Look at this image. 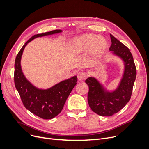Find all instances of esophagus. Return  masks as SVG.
Returning a JSON list of instances; mask_svg holds the SVG:
<instances>
[{
  "instance_id": "esophagus-1",
  "label": "esophagus",
  "mask_w": 149,
  "mask_h": 149,
  "mask_svg": "<svg viewBox=\"0 0 149 149\" xmlns=\"http://www.w3.org/2000/svg\"><path fill=\"white\" fill-rule=\"evenodd\" d=\"M86 78V74L82 71H79L78 73V78L79 81H84Z\"/></svg>"
}]
</instances>
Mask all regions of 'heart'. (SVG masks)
Returning <instances> with one entry per match:
<instances>
[{
  "instance_id": "1",
  "label": "heart",
  "mask_w": 149,
  "mask_h": 149,
  "mask_svg": "<svg viewBox=\"0 0 149 149\" xmlns=\"http://www.w3.org/2000/svg\"><path fill=\"white\" fill-rule=\"evenodd\" d=\"M107 46V40L103 36L84 33L70 40L67 47L71 55H77L86 51L89 57L97 59L104 54Z\"/></svg>"
}]
</instances>
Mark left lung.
Instances as JSON below:
<instances>
[{
    "mask_svg": "<svg viewBox=\"0 0 149 149\" xmlns=\"http://www.w3.org/2000/svg\"><path fill=\"white\" fill-rule=\"evenodd\" d=\"M112 55L119 57L124 63V70L116 89L107 90L96 78L90 76L85 82L89 86L88 101L91 110L102 116H111L119 112L130 99L135 80L136 68L129 48L110 34Z\"/></svg>",
    "mask_w": 149,
    "mask_h": 149,
    "instance_id": "left-lung-1",
    "label": "left lung"
}]
</instances>
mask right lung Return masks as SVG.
I'll return each mask as SVG.
<instances>
[{
  "label": "right lung",
  "instance_id": "add662e5",
  "mask_svg": "<svg viewBox=\"0 0 149 149\" xmlns=\"http://www.w3.org/2000/svg\"><path fill=\"white\" fill-rule=\"evenodd\" d=\"M62 32L55 30L33 36L22 47L15 61L14 82L24 106L31 113L44 119H51L59 114L72 89L78 81L77 76L61 81L47 89L36 87L26 79L21 67V58L27 44L35 38Z\"/></svg>",
  "mask_w": 149,
  "mask_h": 149
}]
</instances>
